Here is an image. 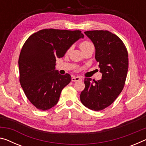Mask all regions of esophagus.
<instances>
[{
	"instance_id": "1",
	"label": "esophagus",
	"mask_w": 146,
	"mask_h": 146,
	"mask_svg": "<svg viewBox=\"0 0 146 146\" xmlns=\"http://www.w3.org/2000/svg\"><path fill=\"white\" fill-rule=\"evenodd\" d=\"M82 78L80 77V76H73L72 78V82H77V81H82Z\"/></svg>"
}]
</instances>
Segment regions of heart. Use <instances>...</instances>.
I'll return each mask as SVG.
<instances>
[{
	"mask_svg": "<svg viewBox=\"0 0 146 146\" xmlns=\"http://www.w3.org/2000/svg\"><path fill=\"white\" fill-rule=\"evenodd\" d=\"M91 46H93V44L91 43L90 42H88V41H84V42H82V43L80 44V49L82 50V51H83L85 49H86L87 48H89V47H91ZM71 50V48H70L68 50V51Z\"/></svg>",
	"mask_w": 146,
	"mask_h": 146,
	"instance_id": "obj_1",
	"label": "heart"
}]
</instances>
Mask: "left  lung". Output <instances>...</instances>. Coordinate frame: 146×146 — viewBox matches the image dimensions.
<instances>
[{"label":"left lung","instance_id":"8db88e82","mask_svg":"<svg viewBox=\"0 0 146 146\" xmlns=\"http://www.w3.org/2000/svg\"><path fill=\"white\" fill-rule=\"evenodd\" d=\"M95 48L102 79L85 78L84 90L80 100L85 106L95 111L111 105L122 91L126 80L129 58L125 46L117 36L108 31L84 32Z\"/></svg>","mask_w":146,"mask_h":146}]
</instances>
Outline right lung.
<instances>
[{
    "instance_id": "add662e5",
    "label": "right lung",
    "mask_w": 146,
    "mask_h": 146,
    "mask_svg": "<svg viewBox=\"0 0 146 146\" xmlns=\"http://www.w3.org/2000/svg\"><path fill=\"white\" fill-rule=\"evenodd\" d=\"M84 38L80 31L50 29L39 31L27 40L19 57V81L36 108L44 111L57 104L71 76L55 70L56 58L64 57L76 41Z\"/></svg>"
}]
</instances>
